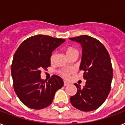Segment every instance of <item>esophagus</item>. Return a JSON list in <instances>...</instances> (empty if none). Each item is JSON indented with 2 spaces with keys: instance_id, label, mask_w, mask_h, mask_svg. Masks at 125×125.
<instances>
[{
  "instance_id": "esophagus-1",
  "label": "esophagus",
  "mask_w": 125,
  "mask_h": 125,
  "mask_svg": "<svg viewBox=\"0 0 125 125\" xmlns=\"http://www.w3.org/2000/svg\"><path fill=\"white\" fill-rule=\"evenodd\" d=\"M63 84H64V86H66V85H69V83L67 82V81H64V82H63Z\"/></svg>"
}]
</instances>
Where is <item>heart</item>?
I'll list each match as a JSON object with an SVG mask.
<instances>
[{"label": "heart", "mask_w": 125, "mask_h": 125, "mask_svg": "<svg viewBox=\"0 0 125 125\" xmlns=\"http://www.w3.org/2000/svg\"><path fill=\"white\" fill-rule=\"evenodd\" d=\"M65 53H66L67 56H71L73 54H78V51L76 50L74 47H67L65 49ZM55 56H56V53L54 52L51 53V56H50V60L51 62H53L54 60ZM73 72V71L71 69H62L58 71L59 74H60L61 76H62L63 78H67L69 76V74Z\"/></svg>", "instance_id": "b5f03b06"}]
</instances>
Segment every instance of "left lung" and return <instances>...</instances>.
<instances>
[{"label": "left lung", "mask_w": 125, "mask_h": 125, "mask_svg": "<svg viewBox=\"0 0 125 125\" xmlns=\"http://www.w3.org/2000/svg\"><path fill=\"white\" fill-rule=\"evenodd\" d=\"M82 47L80 70L86 80L83 87L74 83L77 92L70 97L71 104L83 112L95 110L101 106L109 95L113 69L109 53L103 44L91 36L83 35L69 39Z\"/></svg>", "instance_id": "left-lung-1"}]
</instances>
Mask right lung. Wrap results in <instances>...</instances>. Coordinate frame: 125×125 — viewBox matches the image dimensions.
Listing matches in <instances>:
<instances>
[{
    "label": "right lung",
    "instance_id": "right-lung-1",
    "mask_svg": "<svg viewBox=\"0 0 125 125\" xmlns=\"http://www.w3.org/2000/svg\"><path fill=\"white\" fill-rule=\"evenodd\" d=\"M65 40L36 35L22 42L15 53L11 73L14 91L20 101L31 109L49 106L55 93L63 85L61 77L52 75L48 81L41 78L42 69L51 65L50 56Z\"/></svg>",
    "mask_w": 125,
    "mask_h": 125
}]
</instances>
